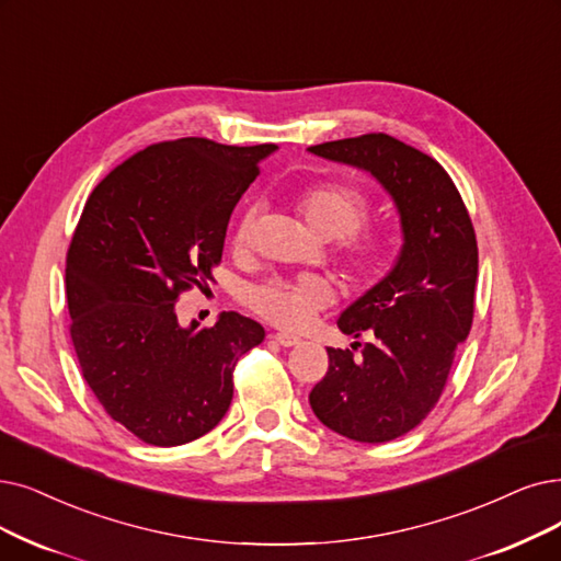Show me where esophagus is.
<instances>
[{
  "label": "esophagus",
  "instance_id": "1",
  "mask_svg": "<svg viewBox=\"0 0 561 561\" xmlns=\"http://www.w3.org/2000/svg\"><path fill=\"white\" fill-rule=\"evenodd\" d=\"M274 341H276L278 345H283V347H295V345H299V343H301L299 335L285 333V331H278V333H274Z\"/></svg>",
  "mask_w": 561,
  "mask_h": 561
}]
</instances>
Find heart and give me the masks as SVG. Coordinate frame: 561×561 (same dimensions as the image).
Wrapping results in <instances>:
<instances>
[{
	"label": "heart",
	"instance_id": "1",
	"mask_svg": "<svg viewBox=\"0 0 561 561\" xmlns=\"http://www.w3.org/2000/svg\"><path fill=\"white\" fill-rule=\"evenodd\" d=\"M297 209L318 237L333 243L335 264L350 287L368 285L393 251V232L366 222L373 214L370 197L352 184L310 186L297 197ZM257 209H245L232 237L234 251L253 249ZM333 299L331 285L320 276L266 278L245 289V304L276 327L297 331L322 312Z\"/></svg>",
	"mask_w": 561,
	"mask_h": 561
}]
</instances>
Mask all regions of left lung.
<instances>
[{
    "mask_svg": "<svg viewBox=\"0 0 561 561\" xmlns=\"http://www.w3.org/2000/svg\"><path fill=\"white\" fill-rule=\"evenodd\" d=\"M310 151L368 170L400 211L405 243L396 266L339 320L343 333L366 335L368 343L327 347L329 370L308 396L312 412L333 433L368 444L391 442L433 412L456 350L472 329L474 226L449 172L387 133Z\"/></svg>",
    "mask_w": 561,
    "mask_h": 561,
    "instance_id": "left-lung-1",
    "label": "left lung"
}]
</instances>
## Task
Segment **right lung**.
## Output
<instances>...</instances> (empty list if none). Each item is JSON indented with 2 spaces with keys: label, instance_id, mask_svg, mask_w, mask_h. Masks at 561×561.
<instances>
[{
  "label": "right lung",
  "instance_id": "right-lung-1",
  "mask_svg": "<svg viewBox=\"0 0 561 561\" xmlns=\"http://www.w3.org/2000/svg\"><path fill=\"white\" fill-rule=\"evenodd\" d=\"M274 149L156 142L112 170L82 209L66 253L71 341L107 416L145 444L179 446L216 428L237 362L264 341L260 322L232 310L182 329L174 304L214 278L232 209Z\"/></svg>",
  "mask_w": 561,
  "mask_h": 561
}]
</instances>
